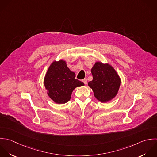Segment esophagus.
I'll list each match as a JSON object with an SVG mask.
<instances>
[{"label": "esophagus", "instance_id": "1", "mask_svg": "<svg viewBox=\"0 0 157 157\" xmlns=\"http://www.w3.org/2000/svg\"><path fill=\"white\" fill-rule=\"evenodd\" d=\"M84 83V84H87V79L86 78H85V79H82V81Z\"/></svg>", "mask_w": 157, "mask_h": 157}]
</instances>
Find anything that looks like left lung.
<instances>
[{"mask_svg":"<svg viewBox=\"0 0 157 157\" xmlns=\"http://www.w3.org/2000/svg\"><path fill=\"white\" fill-rule=\"evenodd\" d=\"M92 81L88 86L94 92V97L101 103L111 101L117 95L121 83V79L110 64L96 62L91 69Z\"/></svg>","mask_w":157,"mask_h":157,"instance_id":"8db88e82","label":"left lung"}]
</instances>
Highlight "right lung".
Masks as SVG:
<instances>
[{
	"label": "right lung",
	"mask_w": 157,
	"mask_h": 157,
	"mask_svg": "<svg viewBox=\"0 0 157 157\" xmlns=\"http://www.w3.org/2000/svg\"><path fill=\"white\" fill-rule=\"evenodd\" d=\"M75 72L67 67L65 60L53 61L46 73L43 81L48 97L57 104L68 102L73 90L84 85L75 79Z\"/></svg>",
	"instance_id": "add662e5"
}]
</instances>
